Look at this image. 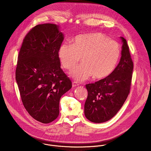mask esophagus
Listing matches in <instances>:
<instances>
[{
    "label": "esophagus",
    "mask_w": 151,
    "mask_h": 151,
    "mask_svg": "<svg viewBox=\"0 0 151 151\" xmlns=\"http://www.w3.org/2000/svg\"><path fill=\"white\" fill-rule=\"evenodd\" d=\"M78 84L76 83V82H73V83H72V87H76V86H78Z\"/></svg>",
    "instance_id": "obj_1"
}]
</instances>
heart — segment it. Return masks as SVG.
<instances>
[{"label":"heart","mask_w":151,"mask_h":151,"mask_svg":"<svg viewBox=\"0 0 151 151\" xmlns=\"http://www.w3.org/2000/svg\"><path fill=\"white\" fill-rule=\"evenodd\" d=\"M118 42L110 40L101 33H92L76 36L72 45L63 44L58 57L64 69L73 70L81 58L82 65L72 72L77 81L91 76L94 80L108 77L115 70L121 57Z\"/></svg>","instance_id":"obj_1"}]
</instances>
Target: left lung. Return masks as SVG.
<instances>
[{
  "label": "left lung",
  "mask_w": 151,
  "mask_h": 151,
  "mask_svg": "<svg viewBox=\"0 0 151 151\" xmlns=\"http://www.w3.org/2000/svg\"><path fill=\"white\" fill-rule=\"evenodd\" d=\"M122 42L121 57L115 70L108 77L86 84L88 97L84 105L85 117L95 123L112 118L119 111L130 91L133 62L127 40Z\"/></svg>",
  "instance_id": "left-lung-1"
}]
</instances>
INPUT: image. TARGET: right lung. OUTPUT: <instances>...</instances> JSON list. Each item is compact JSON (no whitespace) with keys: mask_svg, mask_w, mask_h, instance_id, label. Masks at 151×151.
Returning <instances> with one entry per match:
<instances>
[{"mask_svg":"<svg viewBox=\"0 0 151 151\" xmlns=\"http://www.w3.org/2000/svg\"><path fill=\"white\" fill-rule=\"evenodd\" d=\"M58 27L54 24H38L29 32L20 48L15 71L25 109L44 124L58 117L60 98L72 87L60 68L58 51L64 36Z\"/></svg>","mask_w":151,"mask_h":151,"instance_id":"right-lung-1","label":"right lung"}]
</instances>
